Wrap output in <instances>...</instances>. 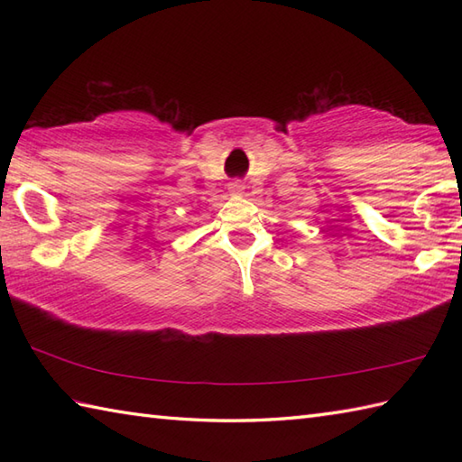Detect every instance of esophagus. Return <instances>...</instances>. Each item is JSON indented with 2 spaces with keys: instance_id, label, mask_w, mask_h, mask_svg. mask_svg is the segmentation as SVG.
Returning a JSON list of instances; mask_svg holds the SVG:
<instances>
[{
  "instance_id": "34e87169",
  "label": "esophagus",
  "mask_w": 462,
  "mask_h": 462,
  "mask_svg": "<svg viewBox=\"0 0 462 462\" xmlns=\"http://www.w3.org/2000/svg\"><path fill=\"white\" fill-rule=\"evenodd\" d=\"M228 190L234 194V196H240L244 194V184L240 180H234L228 184Z\"/></svg>"
}]
</instances>
